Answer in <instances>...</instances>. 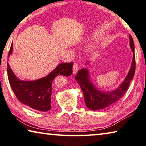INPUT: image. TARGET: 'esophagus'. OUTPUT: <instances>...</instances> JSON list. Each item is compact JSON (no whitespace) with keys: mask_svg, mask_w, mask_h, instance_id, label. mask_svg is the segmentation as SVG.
I'll list each match as a JSON object with an SVG mask.
<instances>
[{"mask_svg":"<svg viewBox=\"0 0 146 146\" xmlns=\"http://www.w3.org/2000/svg\"><path fill=\"white\" fill-rule=\"evenodd\" d=\"M79 70V66H78V63H74V65H73V73L74 74H76L77 73V72Z\"/></svg>","mask_w":146,"mask_h":146,"instance_id":"esophagus-1","label":"esophagus"}]
</instances>
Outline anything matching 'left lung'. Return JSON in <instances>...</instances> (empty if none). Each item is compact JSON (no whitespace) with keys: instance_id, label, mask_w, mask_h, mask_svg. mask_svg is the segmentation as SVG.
<instances>
[{"instance_id":"1","label":"left lung","mask_w":146,"mask_h":146,"mask_svg":"<svg viewBox=\"0 0 146 146\" xmlns=\"http://www.w3.org/2000/svg\"><path fill=\"white\" fill-rule=\"evenodd\" d=\"M129 41L131 49L133 52L131 66L123 83L116 89L109 92L100 91L90 82L89 71L86 68H82L78 70V74L76 75V80L80 85L84 94L85 106L92 111H96L111 106V104L118 101L127 91L129 83L135 75L136 67L135 46L131 35H129Z\"/></svg>"}]
</instances>
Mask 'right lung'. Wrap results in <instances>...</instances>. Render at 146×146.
Instances as JSON below:
<instances>
[{"instance_id":"obj_1","label":"right lung","mask_w":146,"mask_h":146,"mask_svg":"<svg viewBox=\"0 0 146 146\" xmlns=\"http://www.w3.org/2000/svg\"><path fill=\"white\" fill-rule=\"evenodd\" d=\"M11 43L8 57L12 53ZM73 63H61L46 77L35 81H21L14 74L8 62L7 71L9 84L19 102L35 110L48 111L51 109L52 82L56 76H70L72 74Z\"/></svg>"}]
</instances>
